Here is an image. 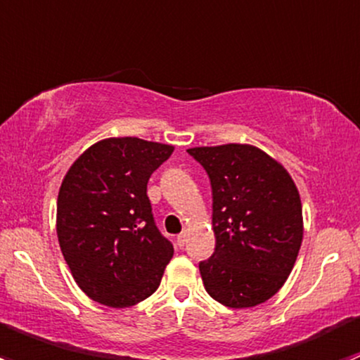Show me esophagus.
<instances>
[{"instance_id":"obj_1","label":"esophagus","mask_w":360,"mask_h":360,"mask_svg":"<svg viewBox=\"0 0 360 360\" xmlns=\"http://www.w3.org/2000/svg\"><path fill=\"white\" fill-rule=\"evenodd\" d=\"M186 240H188L186 231H183V233H181V235H177V245H179V248H184Z\"/></svg>"}]
</instances>
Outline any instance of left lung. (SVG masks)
Returning a JSON list of instances; mask_svg holds the SVG:
<instances>
[{
  "label": "left lung",
  "instance_id": "obj_1",
  "mask_svg": "<svg viewBox=\"0 0 360 360\" xmlns=\"http://www.w3.org/2000/svg\"><path fill=\"white\" fill-rule=\"evenodd\" d=\"M212 186L216 249L200 261L205 291L230 308H250L284 285L303 240L301 198L288 170L259 148L188 150Z\"/></svg>",
  "mask_w": 360,
  "mask_h": 360
}]
</instances>
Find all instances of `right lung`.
<instances>
[{
    "mask_svg": "<svg viewBox=\"0 0 360 360\" xmlns=\"http://www.w3.org/2000/svg\"><path fill=\"white\" fill-rule=\"evenodd\" d=\"M172 151L170 144L110 137L69 167L57 198V237L90 300L125 308L158 289L174 248L155 224L146 190Z\"/></svg>",
    "mask_w": 360,
    "mask_h": 360,
    "instance_id": "add662e5",
    "label": "right lung"
}]
</instances>
